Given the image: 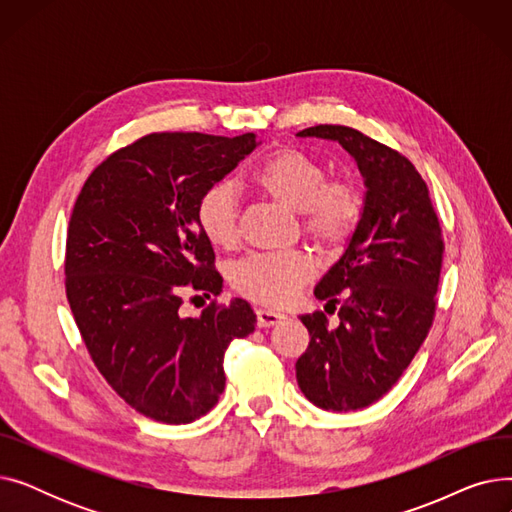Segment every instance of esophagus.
I'll use <instances>...</instances> for the list:
<instances>
[{"label":"esophagus","instance_id":"obj_1","mask_svg":"<svg viewBox=\"0 0 512 512\" xmlns=\"http://www.w3.org/2000/svg\"><path fill=\"white\" fill-rule=\"evenodd\" d=\"M255 313H257V324L261 328L276 326V324H280V321L284 319V313L274 311V309H265V307H259Z\"/></svg>","mask_w":512,"mask_h":512}]
</instances>
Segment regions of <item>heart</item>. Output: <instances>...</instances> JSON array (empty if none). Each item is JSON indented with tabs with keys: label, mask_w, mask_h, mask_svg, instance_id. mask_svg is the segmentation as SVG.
Instances as JSON below:
<instances>
[{
	"label": "heart",
	"mask_w": 512,
	"mask_h": 512,
	"mask_svg": "<svg viewBox=\"0 0 512 512\" xmlns=\"http://www.w3.org/2000/svg\"><path fill=\"white\" fill-rule=\"evenodd\" d=\"M251 182L280 205L299 211L303 230L321 245H340L361 220L365 199L351 180H328L326 166L299 149H280L253 170ZM197 224L213 247L228 249L236 240L238 197L230 182L207 186L197 201ZM315 274L303 251L253 253L232 267V286L242 297L263 305H284Z\"/></svg>",
	"instance_id": "obj_1"
}]
</instances>
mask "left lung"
Listing matches in <instances>:
<instances>
[{"label": "left lung", "mask_w": 512, "mask_h": 512, "mask_svg": "<svg viewBox=\"0 0 512 512\" xmlns=\"http://www.w3.org/2000/svg\"><path fill=\"white\" fill-rule=\"evenodd\" d=\"M299 137L336 141L365 182V207L342 257L315 286L326 311L301 315L309 346L297 382L315 407L357 411L380 400L409 367L436 313L442 228L411 161L363 132L319 124Z\"/></svg>", "instance_id": "left-lung-1"}]
</instances>
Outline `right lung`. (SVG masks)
<instances>
[{
  "label": "right lung",
  "mask_w": 512,
  "mask_h": 512,
  "mask_svg": "<svg viewBox=\"0 0 512 512\" xmlns=\"http://www.w3.org/2000/svg\"><path fill=\"white\" fill-rule=\"evenodd\" d=\"M259 141L153 132L99 164L68 224L66 294L103 378L145 417L191 423L226 386L224 353L255 330L251 305L211 303L182 317L186 288L222 292L197 201Z\"/></svg>",
  "instance_id": "obj_1"
}]
</instances>
